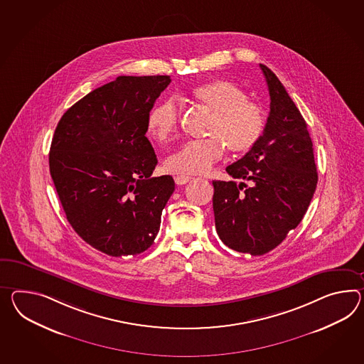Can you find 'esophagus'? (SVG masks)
I'll use <instances>...</instances> for the list:
<instances>
[{"label": "esophagus", "instance_id": "1", "mask_svg": "<svg viewBox=\"0 0 364 364\" xmlns=\"http://www.w3.org/2000/svg\"><path fill=\"white\" fill-rule=\"evenodd\" d=\"M191 178L189 176H183V175H178V176H175V183L178 184V186H184L186 184L188 181H191Z\"/></svg>", "mask_w": 364, "mask_h": 364}]
</instances>
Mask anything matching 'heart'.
I'll list each match as a JSON object with an SVG mask.
<instances>
[{
  "label": "heart",
  "mask_w": 364,
  "mask_h": 364,
  "mask_svg": "<svg viewBox=\"0 0 364 364\" xmlns=\"http://www.w3.org/2000/svg\"><path fill=\"white\" fill-rule=\"evenodd\" d=\"M192 98L212 113L206 126L208 138L183 143L164 160L172 173L201 175L221 159L225 146L232 154L251 150L266 127L259 104L250 101L247 93L228 80L203 82L192 89ZM180 109L173 98H167L151 109L147 127L159 142L171 139L178 132Z\"/></svg>",
  "instance_id": "obj_1"
}]
</instances>
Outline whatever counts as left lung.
Returning <instances> with one entry per match:
<instances>
[{
  "label": "left lung",
  "instance_id": "obj_1",
  "mask_svg": "<svg viewBox=\"0 0 364 364\" xmlns=\"http://www.w3.org/2000/svg\"><path fill=\"white\" fill-rule=\"evenodd\" d=\"M269 92V114L257 144L226 167L231 178L214 180L215 230L231 250L264 255L297 228L308 210L318 173L313 143L300 110L283 84L260 64Z\"/></svg>",
  "mask_w": 364,
  "mask_h": 364
}]
</instances>
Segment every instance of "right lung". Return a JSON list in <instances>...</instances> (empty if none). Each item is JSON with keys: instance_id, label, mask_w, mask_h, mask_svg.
<instances>
[{"instance_id": "right-lung-1", "label": "right lung", "mask_w": 364, "mask_h": 364, "mask_svg": "<svg viewBox=\"0 0 364 364\" xmlns=\"http://www.w3.org/2000/svg\"><path fill=\"white\" fill-rule=\"evenodd\" d=\"M169 76H118L63 114L50 149V173L73 230L92 247L127 257L146 251L175 191L151 178L158 163L147 118Z\"/></svg>"}]
</instances>
